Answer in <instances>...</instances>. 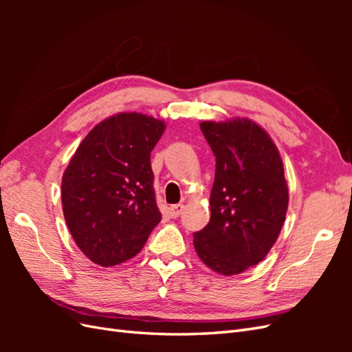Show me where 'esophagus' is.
<instances>
[{
  "mask_svg": "<svg viewBox=\"0 0 352 352\" xmlns=\"http://www.w3.org/2000/svg\"><path fill=\"white\" fill-rule=\"evenodd\" d=\"M184 204H176V206H172L170 207V216H172L173 219H176V217H179L180 214H182V211H184Z\"/></svg>",
  "mask_w": 352,
  "mask_h": 352,
  "instance_id": "obj_1",
  "label": "esophagus"
}]
</instances>
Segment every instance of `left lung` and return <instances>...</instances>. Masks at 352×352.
Returning a JSON list of instances; mask_svg holds the SVG:
<instances>
[{
  "instance_id": "obj_1",
  "label": "left lung",
  "mask_w": 352,
  "mask_h": 352,
  "mask_svg": "<svg viewBox=\"0 0 352 352\" xmlns=\"http://www.w3.org/2000/svg\"><path fill=\"white\" fill-rule=\"evenodd\" d=\"M216 157L208 225L194 233L198 257L220 274H239L269 254L282 230L287 185L280 154L250 119L199 123Z\"/></svg>"
}]
</instances>
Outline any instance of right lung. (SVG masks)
I'll use <instances>...</instances> for the list:
<instances>
[{
  "instance_id": "obj_1",
  "label": "right lung",
  "mask_w": 352,
  "mask_h": 352,
  "mask_svg": "<svg viewBox=\"0 0 352 352\" xmlns=\"http://www.w3.org/2000/svg\"><path fill=\"white\" fill-rule=\"evenodd\" d=\"M164 122L120 113L85 136L61 180L63 212L72 236L102 267L140 252L162 220L155 202L151 151Z\"/></svg>"
}]
</instances>
